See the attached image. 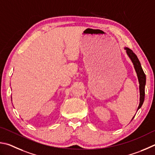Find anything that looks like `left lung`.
<instances>
[{
	"instance_id": "8db88e82",
	"label": "left lung",
	"mask_w": 155,
	"mask_h": 155,
	"mask_svg": "<svg viewBox=\"0 0 155 155\" xmlns=\"http://www.w3.org/2000/svg\"><path fill=\"white\" fill-rule=\"evenodd\" d=\"M127 50V53L128 54L129 58L131 59L133 63L134 64L135 71H136L137 74L138 76V80L140 83V104L137 107V110L142 107V105L144 101L145 97V85H146V74L142 67L140 62L138 59L137 56L135 53L130 48H124Z\"/></svg>"
}]
</instances>
